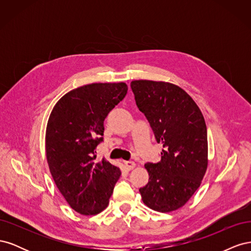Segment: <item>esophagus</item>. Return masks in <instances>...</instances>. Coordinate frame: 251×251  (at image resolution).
Listing matches in <instances>:
<instances>
[{"label": "esophagus", "mask_w": 251, "mask_h": 251, "mask_svg": "<svg viewBox=\"0 0 251 251\" xmlns=\"http://www.w3.org/2000/svg\"><path fill=\"white\" fill-rule=\"evenodd\" d=\"M125 165H126V169L127 171H131V170H133L135 168L136 163L134 161H126V162H125Z\"/></svg>", "instance_id": "34e87169"}]
</instances>
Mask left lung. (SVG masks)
<instances>
[{
	"instance_id": "8db88e82",
	"label": "left lung",
	"mask_w": 251,
	"mask_h": 251,
	"mask_svg": "<svg viewBox=\"0 0 251 251\" xmlns=\"http://www.w3.org/2000/svg\"><path fill=\"white\" fill-rule=\"evenodd\" d=\"M131 89L140 112L147 117L161 160L144 164L149 183L139 188L150 208L169 212L189 200L207 169V128L198 105L184 90L173 83L133 80Z\"/></svg>"
}]
</instances>
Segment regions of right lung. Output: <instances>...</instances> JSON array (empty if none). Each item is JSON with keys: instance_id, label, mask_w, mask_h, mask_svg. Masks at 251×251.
Returning a JSON list of instances; mask_svg holds the SVG:
<instances>
[{"instance_id": "add662e5", "label": "right lung", "mask_w": 251, "mask_h": 251, "mask_svg": "<svg viewBox=\"0 0 251 251\" xmlns=\"http://www.w3.org/2000/svg\"><path fill=\"white\" fill-rule=\"evenodd\" d=\"M125 82L91 83L64 95L53 108L46 130L50 173L68 204L81 215L108 206L120 177L117 166L96 160L103 121L126 97Z\"/></svg>"}]
</instances>
